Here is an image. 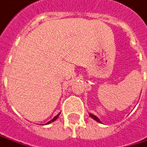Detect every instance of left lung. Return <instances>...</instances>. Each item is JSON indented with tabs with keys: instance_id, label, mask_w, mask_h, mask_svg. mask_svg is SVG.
<instances>
[{
	"instance_id": "8db88e82",
	"label": "left lung",
	"mask_w": 147,
	"mask_h": 147,
	"mask_svg": "<svg viewBox=\"0 0 147 147\" xmlns=\"http://www.w3.org/2000/svg\"><path fill=\"white\" fill-rule=\"evenodd\" d=\"M89 116L91 117V118H92L94 120H96V121H98V122H99V123H101V121H100V119L97 117V116H95L94 114H92V113H89Z\"/></svg>"
}]
</instances>
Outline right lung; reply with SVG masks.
I'll return each instance as SVG.
<instances>
[{
	"label": "right lung",
	"mask_w": 147,
	"mask_h": 147,
	"mask_svg": "<svg viewBox=\"0 0 147 147\" xmlns=\"http://www.w3.org/2000/svg\"><path fill=\"white\" fill-rule=\"evenodd\" d=\"M60 113H58V114H57L56 116H55V117H54V119H51L50 121H49V122H48V123H46L45 125H49V124H50V123H52V122H54L55 120H56V119H58V117L60 116Z\"/></svg>",
	"instance_id": "1"
}]
</instances>
